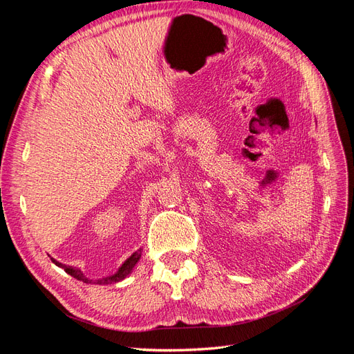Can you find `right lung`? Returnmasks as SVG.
<instances>
[{
  "label": "right lung",
  "instance_id": "1",
  "mask_svg": "<svg viewBox=\"0 0 354 354\" xmlns=\"http://www.w3.org/2000/svg\"><path fill=\"white\" fill-rule=\"evenodd\" d=\"M140 252H142V250L134 252V254L130 257V259H128V260L121 266V269L118 270L113 276L102 277V279H97V283H99V285H109V283H115V282H120V281L125 279V277H127L128 274H130L131 270L134 269V266L137 264V261L140 260ZM51 260H53V259H51ZM53 263H55V264L59 266V267H62V269H65L66 273L72 274L73 277H77V279H80V281H82V282H85V283L88 282L87 277L84 276V273H82L80 269H73V267L62 264V263H59V261H56V260H53Z\"/></svg>",
  "mask_w": 354,
  "mask_h": 354
}]
</instances>
